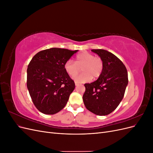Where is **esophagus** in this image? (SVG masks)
I'll return each mask as SVG.
<instances>
[{
	"label": "esophagus",
	"mask_w": 153,
	"mask_h": 153,
	"mask_svg": "<svg viewBox=\"0 0 153 153\" xmlns=\"http://www.w3.org/2000/svg\"><path fill=\"white\" fill-rule=\"evenodd\" d=\"M75 85L76 86H77V85H79L80 84H79V83H78V82H75Z\"/></svg>",
	"instance_id": "esophagus-1"
}]
</instances>
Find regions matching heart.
Segmentation results:
<instances>
[{
	"instance_id": "b5f03b06",
	"label": "heart",
	"mask_w": 153,
	"mask_h": 153,
	"mask_svg": "<svg viewBox=\"0 0 153 153\" xmlns=\"http://www.w3.org/2000/svg\"><path fill=\"white\" fill-rule=\"evenodd\" d=\"M82 68V74L76 75ZM65 71L71 77H74L75 81L79 83H84L90 81L92 78H98L102 73L103 69V62L100 57H95L94 55L89 52H84L76 55L75 62L68 60L64 64Z\"/></svg>"
}]
</instances>
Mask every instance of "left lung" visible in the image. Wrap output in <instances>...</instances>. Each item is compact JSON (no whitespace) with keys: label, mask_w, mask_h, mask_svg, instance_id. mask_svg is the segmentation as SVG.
<instances>
[{"label":"left lung","mask_w":153,"mask_h":153,"mask_svg":"<svg viewBox=\"0 0 153 153\" xmlns=\"http://www.w3.org/2000/svg\"><path fill=\"white\" fill-rule=\"evenodd\" d=\"M103 62L98 80L85 84L83 101L86 108L98 115H106L115 110L122 101L128 83L124 64L115 55L102 49L91 50Z\"/></svg>","instance_id":"left-lung-1"}]
</instances>
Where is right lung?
<instances>
[{
  "label": "right lung",
  "instance_id": "1",
  "mask_svg": "<svg viewBox=\"0 0 153 153\" xmlns=\"http://www.w3.org/2000/svg\"><path fill=\"white\" fill-rule=\"evenodd\" d=\"M78 50L52 48L40 51L27 68V86L39 112L52 115L66 106L75 84L64 69V64Z\"/></svg>",
  "mask_w": 153,
  "mask_h": 153
}]
</instances>
